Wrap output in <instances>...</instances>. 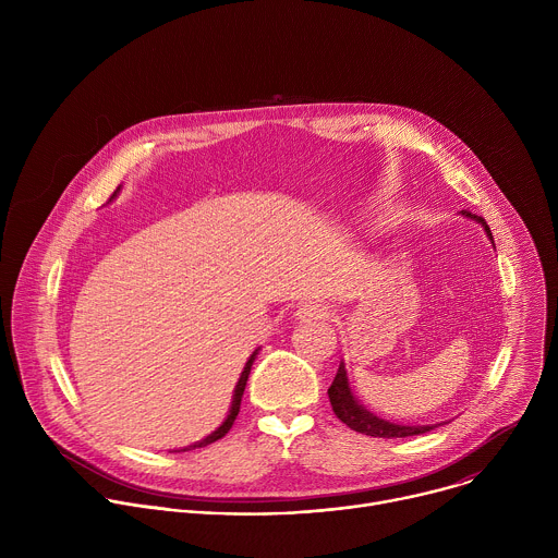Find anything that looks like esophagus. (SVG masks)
I'll return each mask as SVG.
<instances>
[{
	"label": "esophagus",
	"mask_w": 558,
	"mask_h": 558,
	"mask_svg": "<svg viewBox=\"0 0 558 558\" xmlns=\"http://www.w3.org/2000/svg\"><path fill=\"white\" fill-rule=\"evenodd\" d=\"M329 317V308L325 304H315V302H302L295 308V320L298 323H311V320H325Z\"/></svg>",
	"instance_id": "obj_1"
}]
</instances>
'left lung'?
I'll return each mask as SVG.
<instances>
[{"mask_svg":"<svg viewBox=\"0 0 558 558\" xmlns=\"http://www.w3.org/2000/svg\"><path fill=\"white\" fill-rule=\"evenodd\" d=\"M461 216L470 218V220H476L484 231L488 233V238L493 241V233H490V227L486 225V220L482 216H474L470 211H461ZM495 245V243H493ZM329 400H331V407H333V413L338 415V420H342L349 428H353L355 433H362V435H368V437H384V439H392V437H413V435H424L433 428H437L439 424L435 426H404V424H395V422H388V420H381L377 417L375 413H371L357 397L353 395V388H351V381H349V375H347V366L344 362H340V368L336 373V379L333 384L329 386Z\"/></svg>","mask_w":558,"mask_h":558,"instance_id":"obj_1","label":"left lung"}]
</instances>
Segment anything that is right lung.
<instances>
[{
    "mask_svg": "<svg viewBox=\"0 0 558 558\" xmlns=\"http://www.w3.org/2000/svg\"><path fill=\"white\" fill-rule=\"evenodd\" d=\"M119 192H121V185L117 187V192L112 194V198H110V201H114ZM258 351H260V349H256V351L250 355V360H247V364H245V368H243L241 377H238V381H235V388H233V395H231V407H229V413H227L225 422H222V424H220V426H218V428H216L211 435H207L205 439H201V441H196V444H192V446H187V448H181V450H194V448H203V446H209V444L218 441L220 437H225V435L229 433V428H231L233 420L238 417V411H241L243 392H245V386H247V379H250V373H252V366H254V360H256ZM181 450H179V452H181Z\"/></svg>",
    "mask_w": 558,
    "mask_h": 558,
    "instance_id": "right-lung-1",
    "label": "right lung"
}]
</instances>
